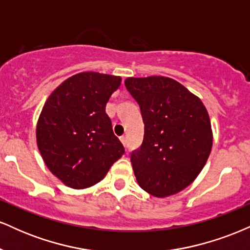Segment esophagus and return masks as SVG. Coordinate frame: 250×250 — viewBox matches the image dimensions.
Instances as JSON below:
<instances>
[{
	"label": "esophagus",
	"instance_id": "esophagus-1",
	"mask_svg": "<svg viewBox=\"0 0 250 250\" xmlns=\"http://www.w3.org/2000/svg\"><path fill=\"white\" fill-rule=\"evenodd\" d=\"M120 141H121L122 145L125 147V145H127V141H125V136H121V137H120Z\"/></svg>",
	"mask_w": 250,
	"mask_h": 250
}]
</instances>
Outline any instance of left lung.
<instances>
[{"mask_svg": "<svg viewBox=\"0 0 250 250\" xmlns=\"http://www.w3.org/2000/svg\"><path fill=\"white\" fill-rule=\"evenodd\" d=\"M125 84L145 123L141 147L130 156L137 183L156 197L179 193L196 179L211 151L207 109L169 77H128Z\"/></svg>", "mask_w": 250, "mask_h": 250, "instance_id": "left-lung-1", "label": "left lung"}]
</instances>
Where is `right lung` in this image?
<instances>
[{
  "label": "right lung",
  "instance_id": "obj_1",
  "mask_svg": "<svg viewBox=\"0 0 250 250\" xmlns=\"http://www.w3.org/2000/svg\"><path fill=\"white\" fill-rule=\"evenodd\" d=\"M121 77L84 71L62 82L43 105L36 141L45 166L68 187L96 185L125 154L105 105Z\"/></svg>",
  "mask_w": 250,
  "mask_h": 250
}]
</instances>
